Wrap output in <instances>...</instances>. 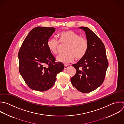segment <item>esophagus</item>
Returning a JSON list of instances; mask_svg holds the SVG:
<instances>
[{
  "instance_id": "esophagus-1",
  "label": "esophagus",
  "mask_w": 124,
  "mask_h": 124,
  "mask_svg": "<svg viewBox=\"0 0 124 124\" xmlns=\"http://www.w3.org/2000/svg\"><path fill=\"white\" fill-rule=\"evenodd\" d=\"M68 67H69V66H68V65H67V64H65V65H64V69H67Z\"/></svg>"
}]
</instances>
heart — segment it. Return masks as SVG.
<instances>
[{"label": "heart", "mask_w": 124, "mask_h": 124, "mask_svg": "<svg viewBox=\"0 0 124 124\" xmlns=\"http://www.w3.org/2000/svg\"><path fill=\"white\" fill-rule=\"evenodd\" d=\"M61 44H66L64 54L57 57L58 62L68 63L74 61L76 57L77 60L82 59L86 54L88 47L89 42L87 38L72 31H66L61 32L59 34V41L56 38H51L47 42V46L49 51L54 55L58 53Z\"/></svg>", "instance_id": "1"}]
</instances>
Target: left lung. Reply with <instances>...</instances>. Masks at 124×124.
Instances as JSON below:
<instances>
[{"instance_id":"8db88e82","label":"left lung","mask_w":124,"mask_h":124,"mask_svg":"<svg viewBox=\"0 0 124 124\" xmlns=\"http://www.w3.org/2000/svg\"><path fill=\"white\" fill-rule=\"evenodd\" d=\"M80 28L86 33L89 47L85 56L72 65L76 69V73L71 78V81L78 91L87 93L103 83L108 62L105 46L100 39L88 27Z\"/></svg>"}]
</instances>
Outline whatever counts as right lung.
Listing matches in <instances>:
<instances>
[{
  "label": "right lung",
  "mask_w": 124,
  "mask_h": 124,
  "mask_svg": "<svg viewBox=\"0 0 124 124\" xmlns=\"http://www.w3.org/2000/svg\"><path fill=\"white\" fill-rule=\"evenodd\" d=\"M55 31L52 27L33 28L23 41L18 52L19 71L31 89L46 91L55 84L56 76L64 65L56 62L47 42Z\"/></svg>",
  "instance_id": "obj_1"
}]
</instances>
